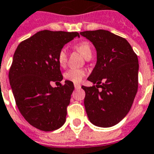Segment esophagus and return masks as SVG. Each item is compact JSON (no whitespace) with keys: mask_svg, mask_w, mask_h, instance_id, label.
Segmentation results:
<instances>
[{"mask_svg":"<svg viewBox=\"0 0 154 154\" xmlns=\"http://www.w3.org/2000/svg\"><path fill=\"white\" fill-rule=\"evenodd\" d=\"M74 87L75 89H79V88H81V85L80 84H74Z\"/></svg>","mask_w":154,"mask_h":154,"instance_id":"34e87169","label":"esophagus"}]
</instances>
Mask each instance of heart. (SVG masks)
Segmentation results:
<instances>
[{"mask_svg": "<svg viewBox=\"0 0 154 154\" xmlns=\"http://www.w3.org/2000/svg\"><path fill=\"white\" fill-rule=\"evenodd\" d=\"M75 48L85 57V60L90 59L92 57L93 51L91 45L87 41H82L75 45ZM68 60V53L65 48H61L58 52L57 55V60L59 64L61 67L65 66ZM85 70L82 69H70L64 73V77L70 82L74 83H79L82 82L83 77H85Z\"/></svg>", "mask_w": 154, "mask_h": 154, "instance_id": "heart-1", "label": "heart"}]
</instances>
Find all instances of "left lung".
<instances>
[{
    "mask_svg": "<svg viewBox=\"0 0 154 154\" xmlns=\"http://www.w3.org/2000/svg\"><path fill=\"white\" fill-rule=\"evenodd\" d=\"M80 34L94 44L97 51L95 67L87 78L95 85L82 86L85 92L88 118L95 126L112 127L132 107L138 89V58L125 38L108 30Z\"/></svg>",
    "mask_w": 154,
    "mask_h": 154,
    "instance_id": "obj_1",
    "label": "left lung"
}]
</instances>
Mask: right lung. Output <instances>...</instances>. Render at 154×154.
<instances>
[{
    "label": "right lung",
    "mask_w": 154,
    "mask_h": 154,
    "mask_svg": "<svg viewBox=\"0 0 154 154\" xmlns=\"http://www.w3.org/2000/svg\"><path fill=\"white\" fill-rule=\"evenodd\" d=\"M80 35L77 32L42 30L22 41L14 54L9 79L22 116L36 128L50 132L66 120L73 83L52 87L63 80L57 60L59 51Z\"/></svg>",
    "instance_id": "obj_1"
}]
</instances>
